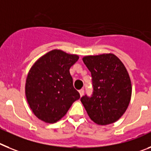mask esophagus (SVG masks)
<instances>
[{"instance_id":"1","label":"esophagus","mask_w":151,"mask_h":151,"mask_svg":"<svg viewBox=\"0 0 151 151\" xmlns=\"http://www.w3.org/2000/svg\"><path fill=\"white\" fill-rule=\"evenodd\" d=\"M79 93L81 96H82L83 95V93H84V90H83V89H81V90H79Z\"/></svg>"}]
</instances>
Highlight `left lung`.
Segmentation results:
<instances>
[{
    "mask_svg": "<svg viewBox=\"0 0 151 151\" xmlns=\"http://www.w3.org/2000/svg\"><path fill=\"white\" fill-rule=\"evenodd\" d=\"M83 63L91 73L93 91L81 103L92 121L100 125L122 117L132 96V83L126 68L113 54L85 56Z\"/></svg>",
    "mask_w": 151,
    "mask_h": 151,
    "instance_id": "1",
    "label": "left lung"
}]
</instances>
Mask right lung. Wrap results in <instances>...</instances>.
Wrapping results in <instances>:
<instances>
[{"instance_id": "add662e5", "label": "right lung", "mask_w": 151, "mask_h": 151, "mask_svg": "<svg viewBox=\"0 0 151 151\" xmlns=\"http://www.w3.org/2000/svg\"><path fill=\"white\" fill-rule=\"evenodd\" d=\"M79 57L52 50L32 65L26 81V96L34 115L47 123L65 116L80 93L73 86L70 68Z\"/></svg>"}]
</instances>
